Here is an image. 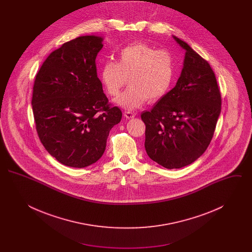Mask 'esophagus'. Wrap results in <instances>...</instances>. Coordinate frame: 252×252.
<instances>
[{
  "mask_svg": "<svg viewBox=\"0 0 252 252\" xmlns=\"http://www.w3.org/2000/svg\"><path fill=\"white\" fill-rule=\"evenodd\" d=\"M124 115H125V117H126V119H131V118L136 116V113L131 112V111H125V112H124Z\"/></svg>",
  "mask_w": 252,
  "mask_h": 252,
  "instance_id": "obj_1",
  "label": "esophagus"
}]
</instances>
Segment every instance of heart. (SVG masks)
<instances>
[{"label": "heart", "instance_id": "1", "mask_svg": "<svg viewBox=\"0 0 252 252\" xmlns=\"http://www.w3.org/2000/svg\"><path fill=\"white\" fill-rule=\"evenodd\" d=\"M175 74L173 54L145 42L125 46L118 61L107 60L100 68V79L108 95H118L128 78L130 86L116 99V103L127 110L141 108L147 101L161 100L170 91Z\"/></svg>", "mask_w": 252, "mask_h": 252}]
</instances>
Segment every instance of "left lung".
<instances>
[{
  "label": "left lung",
  "mask_w": 252,
  "mask_h": 252,
  "mask_svg": "<svg viewBox=\"0 0 252 252\" xmlns=\"http://www.w3.org/2000/svg\"><path fill=\"white\" fill-rule=\"evenodd\" d=\"M174 38L186 51L180 78L150 111L141 115L146 153L167 169L189 165L203 154L221 111V94L209 62L186 42Z\"/></svg>",
  "instance_id": "1"
}]
</instances>
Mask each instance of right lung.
I'll return each mask as SVG.
<instances>
[{
    "mask_svg": "<svg viewBox=\"0 0 252 252\" xmlns=\"http://www.w3.org/2000/svg\"><path fill=\"white\" fill-rule=\"evenodd\" d=\"M102 41L82 36L65 42L49 55L35 78L32 108L38 138L51 156L70 167L96 162L122 119L97 77Z\"/></svg>",
    "mask_w": 252,
    "mask_h": 252,
    "instance_id": "obj_1",
    "label": "right lung"
}]
</instances>
